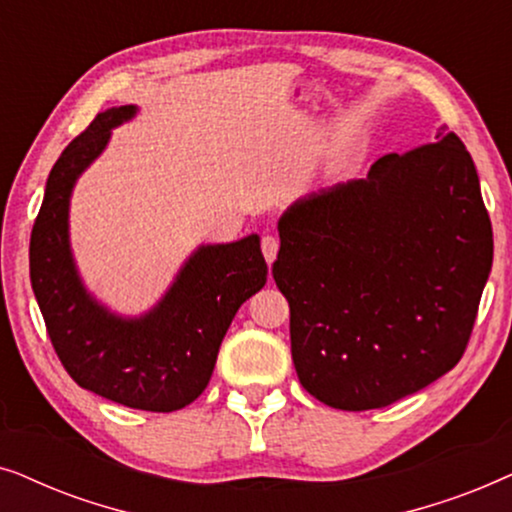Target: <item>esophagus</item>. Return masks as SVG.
I'll use <instances>...</instances> for the list:
<instances>
[{
  "label": "esophagus",
  "instance_id": "obj_1",
  "mask_svg": "<svg viewBox=\"0 0 512 512\" xmlns=\"http://www.w3.org/2000/svg\"><path fill=\"white\" fill-rule=\"evenodd\" d=\"M261 249H263L265 261H268V265H272V263H275L277 251H279V240L275 235H265L261 240Z\"/></svg>",
  "mask_w": 512,
  "mask_h": 512
}]
</instances>
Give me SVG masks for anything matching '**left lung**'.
<instances>
[{
	"mask_svg": "<svg viewBox=\"0 0 512 512\" xmlns=\"http://www.w3.org/2000/svg\"><path fill=\"white\" fill-rule=\"evenodd\" d=\"M387 153L368 179L300 200L279 219L272 277L289 300L298 380L338 410L429 387L471 340L492 270V221L454 132Z\"/></svg>",
	"mask_w": 512,
	"mask_h": 512,
	"instance_id": "8db88e82",
	"label": "left lung"
}]
</instances>
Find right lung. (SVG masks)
<instances>
[{
  "mask_svg": "<svg viewBox=\"0 0 512 512\" xmlns=\"http://www.w3.org/2000/svg\"><path fill=\"white\" fill-rule=\"evenodd\" d=\"M132 116V104L97 114L53 165L30 237V279L55 354L79 387L135 410L172 412L205 391L223 335L265 286L268 265L258 235H249L200 247L142 319L114 317L88 296L69 251V195L111 128Z\"/></svg>",
  "mask_w": 512,
  "mask_h": 512,
  "instance_id": "obj_1",
  "label": "right lung"
}]
</instances>
